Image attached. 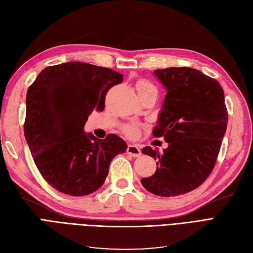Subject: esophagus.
Wrapping results in <instances>:
<instances>
[{
	"label": "esophagus",
	"instance_id": "obj_1",
	"mask_svg": "<svg viewBox=\"0 0 253 253\" xmlns=\"http://www.w3.org/2000/svg\"><path fill=\"white\" fill-rule=\"evenodd\" d=\"M126 153L131 156H133V157H139L141 155L140 149L137 147V145H134V144H128L127 145Z\"/></svg>",
	"mask_w": 253,
	"mask_h": 253
}]
</instances>
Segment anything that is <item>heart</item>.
Returning a JSON list of instances; mask_svg holds the SVG:
<instances>
[{
    "instance_id": "b5f03b06",
    "label": "heart",
    "mask_w": 253,
    "mask_h": 253,
    "mask_svg": "<svg viewBox=\"0 0 253 253\" xmlns=\"http://www.w3.org/2000/svg\"><path fill=\"white\" fill-rule=\"evenodd\" d=\"M136 89H137V93H138V95H143V94L150 93V91L157 90L156 87L153 85L150 81L143 80V79L139 80L136 83ZM125 132L128 136H136L137 134H138V129H137V127H135L133 126H127L125 127Z\"/></svg>"
}]
</instances>
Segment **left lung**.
I'll use <instances>...</instances> for the list:
<instances>
[{
	"label": "left lung",
	"instance_id": "8db88e82",
	"mask_svg": "<svg viewBox=\"0 0 253 253\" xmlns=\"http://www.w3.org/2000/svg\"><path fill=\"white\" fill-rule=\"evenodd\" d=\"M153 74L167 91L153 135L169 145L163 153L141 150L157 165L141 183L155 195L178 196L200 187L215 165L228 121L224 89L194 68L168 67Z\"/></svg>",
	"mask_w": 253,
	"mask_h": 253
}]
</instances>
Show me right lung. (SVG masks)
Masks as SVG:
<instances>
[{
  "mask_svg": "<svg viewBox=\"0 0 253 253\" xmlns=\"http://www.w3.org/2000/svg\"><path fill=\"white\" fill-rule=\"evenodd\" d=\"M122 78L110 68L67 62L45 67L29 86L25 139L43 178L60 192H95L112 159L126 151V142L117 135L101 140L84 132L90 113L104 109L106 91Z\"/></svg>",
  "mask_w": 253,
  "mask_h": 253,
  "instance_id": "obj_1",
  "label": "right lung"
}]
</instances>
